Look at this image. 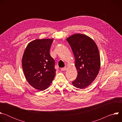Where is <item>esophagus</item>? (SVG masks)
Listing matches in <instances>:
<instances>
[{
    "label": "esophagus",
    "mask_w": 122,
    "mask_h": 122,
    "mask_svg": "<svg viewBox=\"0 0 122 122\" xmlns=\"http://www.w3.org/2000/svg\"><path fill=\"white\" fill-rule=\"evenodd\" d=\"M66 69V67H62L61 68V71H65Z\"/></svg>",
    "instance_id": "34e87169"
}]
</instances>
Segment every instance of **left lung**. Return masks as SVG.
Listing matches in <instances>:
<instances>
[{
    "instance_id": "1",
    "label": "left lung",
    "mask_w": 122,
    "mask_h": 122,
    "mask_svg": "<svg viewBox=\"0 0 122 122\" xmlns=\"http://www.w3.org/2000/svg\"><path fill=\"white\" fill-rule=\"evenodd\" d=\"M75 58L78 71L77 78L72 83L76 88L83 89L97 76L100 66L98 48L94 41L84 35L76 34L66 39Z\"/></svg>"
}]
</instances>
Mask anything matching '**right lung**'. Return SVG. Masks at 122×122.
<instances>
[{"mask_svg": "<svg viewBox=\"0 0 122 122\" xmlns=\"http://www.w3.org/2000/svg\"><path fill=\"white\" fill-rule=\"evenodd\" d=\"M53 39L36 40L27 46L22 58L24 74L28 82L35 89H47L54 80L55 62L50 55Z\"/></svg>", "mask_w": 122, "mask_h": 122, "instance_id": "right-lung-1", "label": "right lung"}]
</instances>
